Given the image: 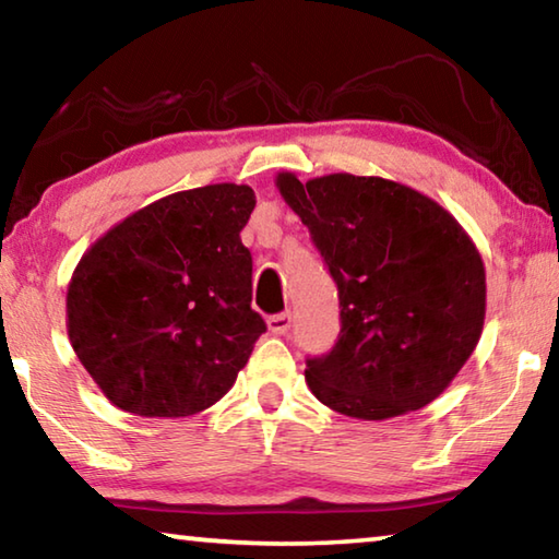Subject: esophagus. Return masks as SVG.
<instances>
[{"mask_svg": "<svg viewBox=\"0 0 559 559\" xmlns=\"http://www.w3.org/2000/svg\"><path fill=\"white\" fill-rule=\"evenodd\" d=\"M269 330L273 335H286L290 330V313H278L269 318Z\"/></svg>", "mask_w": 559, "mask_h": 559, "instance_id": "esophagus-1", "label": "esophagus"}]
</instances>
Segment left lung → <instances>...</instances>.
<instances>
[{"label": "left lung", "instance_id": "8db88e82", "mask_svg": "<svg viewBox=\"0 0 559 559\" xmlns=\"http://www.w3.org/2000/svg\"><path fill=\"white\" fill-rule=\"evenodd\" d=\"M276 187L337 283L343 328L328 355L308 359L310 392L365 421L437 400L484 333L486 266L468 231L392 179L278 173Z\"/></svg>", "mask_w": 559, "mask_h": 559}]
</instances>
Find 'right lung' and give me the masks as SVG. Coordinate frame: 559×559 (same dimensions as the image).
<instances>
[{
	"label": "right lung",
	"instance_id": "right-lung-1",
	"mask_svg": "<svg viewBox=\"0 0 559 559\" xmlns=\"http://www.w3.org/2000/svg\"><path fill=\"white\" fill-rule=\"evenodd\" d=\"M253 206L249 185L185 189L132 212L83 253L66 330L118 409L177 419L231 390L266 333L239 236Z\"/></svg>",
	"mask_w": 559,
	"mask_h": 559
}]
</instances>
